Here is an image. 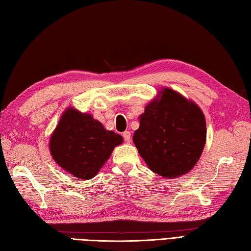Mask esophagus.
Returning a JSON list of instances; mask_svg holds the SVG:
<instances>
[{"instance_id": "obj_1", "label": "esophagus", "mask_w": 251, "mask_h": 251, "mask_svg": "<svg viewBox=\"0 0 251 251\" xmlns=\"http://www.w3.org/2000/svg\"><path fill=\"white\" fill-rule=\"evenodd\" d=\"M123 138H124V140L126 141V142H130V140H131V134L129 131H124L123 132Z\"/></svg>"}]
</instances>
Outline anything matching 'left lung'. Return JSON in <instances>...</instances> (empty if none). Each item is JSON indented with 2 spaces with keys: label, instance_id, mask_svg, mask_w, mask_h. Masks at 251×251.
I'll use <instances>...</instances> for the list:
<instances>
[{
  "label": "left lung",
  "instance_id": "left-lung-1",
  "mask_svg": "<svg viewBox=\"0 0 251 251\" xmlns=\"http://www.w3.org/2000/svg\"><path fill=\"white\" fill-rule=\"evenodd\" d=\"M146 106L132 140L153 173L180 177L194 167L206 141V121L192 101L169 88Z\"/></svg>",
  "mask_w": 251,
  "mask_h": 251
}]
</instances>
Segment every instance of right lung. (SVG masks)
Returning <instances> with one entry per match:
<instances>
[{"instance_id": "1", "label": "right lung", "mask_w": 251, "mask_h": 251, "mask_svg": "<svg viewBox=\"0 0 251 251\" xmlns=\"http://www.w3.org/2000/svg\"><path fill=\"white\" fill-rule=\"evenodd\" d=\"M123 138L105 130L86 113L68 109L51 135L50 149L55 162L79 179L94 178Z\"/></svg>"}]
</instances>
